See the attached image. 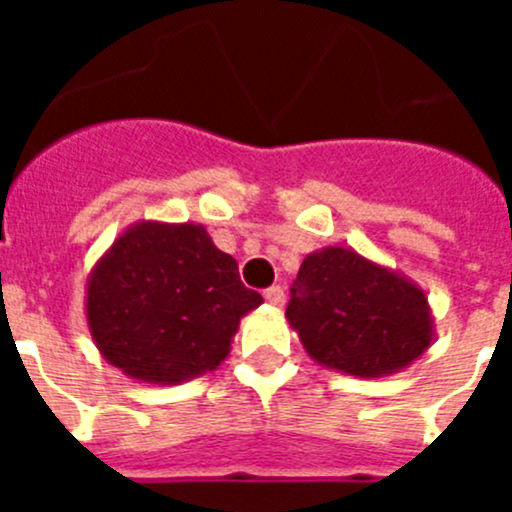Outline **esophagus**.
I'll use <instances>...</instances> for the list:
<instances>
[{
	"label": "esophagus",
	"instance_id": "1",
	"mask_svg": "<svg viewBox=\"0 0 512 512\" xmlns=\"http://www.w3.org/2000/svg\"><path fill=\"white\" fill-rule=\"evenodd\" d=\"M264 297H266V302H269V305H274V307L284 305V289L279 287V284H274V287L266 289Z\"/></svg>",
	"mask_w": 512,
	"mask_h": 512
}]
</instances>
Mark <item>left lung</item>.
Instances as JSON below:
<instances>
[{
  "mask_svg": "<svg viewBox=\"0 0 512 512\" xmlns=\"http://www.w3.org/2000/svg\"><path fill=\"white\" fill-rule=\"evenodd\" d=\"M287 323L310 359L361 379L408 369L436 341L423 289L346 246L307 253Z\"/></svg>",
  "mask_w": 512,
  "mask_h": 512,
  "instance_id": "left-lung-1",
  "label": "left lung"
}]
</instances>
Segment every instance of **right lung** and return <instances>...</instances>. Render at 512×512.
I'll return each instance as SVG.
<instances>
[{"label": "right lung", "mask_w": 512, "mask_h": 512, "mask_svg": "<svg viewBox=\"0 0 512 512\" xmlns=\"http://www.w3.org/2000/svg\"><path fill=\"white\" fill-rule=\"evenodd\" d=\"M261 302L202 225L140 220L94 264L84 310L107 364L169 387L215 372L241 318Z\"/></svg>", "instance_id": "1"}]
</instances>
